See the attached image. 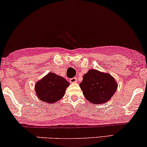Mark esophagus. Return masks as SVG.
I'll list each match as a JSON object with an SVG mask.
<instances>
[{"mask_svg":"<svg viewBox=\"0 0 147 147\" xmlns=\"http://www.w3.org/2000/svg\"><path fill=\"white\" fill-rule=\"evenodd\" d=\"M76 82H77V78H75V77L72 78H70V79H69V82H70V83H72V84L76 83Z\"/></svg>","mask_w":147,"mask_h":147,"instance_id":"obj_1","label":"esophagus"}]
</instances>
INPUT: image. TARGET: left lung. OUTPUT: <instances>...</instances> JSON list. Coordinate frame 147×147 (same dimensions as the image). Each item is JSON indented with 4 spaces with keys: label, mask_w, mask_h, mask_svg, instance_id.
<instances>
[{
    "label": "left lung",
    "mask_w": 147,
    "mask_h": 147,
    "mask_svg": "<svg viewBox=\"0 0 147 147\" xmlns=\"http://www.w3.org/2000/svg\"><path fill=\"white\" fill-rule=\"evenodd\" d=\"M117 83L110 74L96 69H90L84 74L80 84L86 100L94 104L110 100L117 90Z\"/></svg>",
    "instance_id": "left-lung-1"
}]
</instances>
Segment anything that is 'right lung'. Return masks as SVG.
Returning <instances> with one entry per match:
<instances>
[{
	"label": "right lung",
	"instance_id": "obj_1",
	"mask_svg": "<svg viewBox=\"0 0 147 147\" xmlns=\"http://www.w3.org/2000/svg\"><path fill=\"white\" fill-rule=\"evenodd\" d=\"M69 83L63 77L49 73L37 82L35 92L37 97L44 102L55 103L64 96Z\"/></svg>",
	"mask_w": 147,
	"mask_h": 147
}]
</instances>
